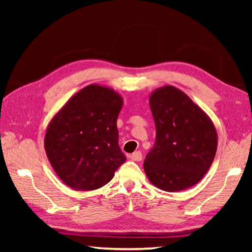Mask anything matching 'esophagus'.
Masks as SVG:
<instances>
[{
    "instance_id": "1",
    "label": "esophagus",
    "mask_w": 252,
    "mask_h": 252,
    "mask_svg": "<svg viewBox=\"0 0 252 252\" xmlns=\"http://www.w3.org/2000/svg\"><path fill=\"white\" fill-rule=\"evenodd\" d=\"M129 158L132 160H134V161H140L141 159H142V154H141L140 151H136V153H134V154L130 155Z\"/></svg>"
}]
</instances>
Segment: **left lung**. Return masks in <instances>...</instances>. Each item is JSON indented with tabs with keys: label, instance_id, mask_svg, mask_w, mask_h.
I'll list each match as a JSON object with an SVG mask.
<instances>
[{
	"label": "left lung",
	"instance_id": "obj_1",
	"mask_svg": "<svg viewBox=\"0 0 252 252\" xmlns=\"http://www.w3.org/2000/svg\"><path fill=\"white\" fill-rule=\"evenodd\" d=\"M149 104L156 125L155 146L144 160V172L155 187L165 191L190 188L209 171L218 147L211 118L173 86L150 94Z\"/></svg>",
	"mask_w": 252,
	"mask_h": 252
}]
</instances>
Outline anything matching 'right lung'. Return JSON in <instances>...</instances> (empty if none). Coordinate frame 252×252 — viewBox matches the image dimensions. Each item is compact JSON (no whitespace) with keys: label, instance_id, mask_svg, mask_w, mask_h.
<instances>
[{"label":"right lung","instance_id":"1","mask_svg":"<svg viewBox=\"0 0 252 252\" xmlns=\"http://www.w3.org/2000/svg\"><path fill=\"white\" fill-rule=\"evenodd\" d=\"M122 95L88 85L72 96L48 124L44 150L54 171L74 190H95L108 184L126 157L118 143L117 119Z\"/></svg>","mask_w":252,"mask_h":252}]
</instances>
